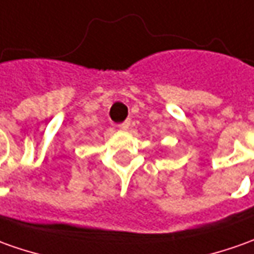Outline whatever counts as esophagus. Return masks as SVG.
I'll use <instances>...</instances> for the list:
<instances>
[{
    "label": "esophagus",
    "mask_w": 254,
    "mask_h": 254,
    "mask_svg": "<svg viewBox=\"0 0 254 254\" xmlns=\"http://www.w3.org/2000/svg\"><path fill=\"white\" fill-rule=\"evenodd\" d=\"M129 127H130V121L129 120L124 121L122 124H120V127L122 130H127V129H129Z\"/></svg>",
    "instance_id": "obj_1"
}]
</instances>
